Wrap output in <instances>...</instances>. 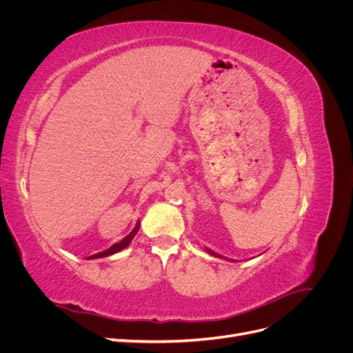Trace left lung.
<instances>
[{
    "instance_id": "8db88e82",
    "label": "left lung",
    "mask_w": 353,
    "mask_h": 353,
    "mask_svg": "<svg viewBox=\"0 0 353 353\" xmlns=\"http://www.w3.org/2000/svg\"><path fill=\"white\" fill-rule=\"evenodd\" d=\"M206 252H209L210 254H213V256H218V258H222L221 254H218V253H215V252H212V250H209V249H206Z\"/></svg>"
}]
</instances>
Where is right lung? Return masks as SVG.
I'll list each match as a JSON object with an SVG mask.
<instances>
[{"instance_id": "obj_1", "label": "right lung", "mask_w": 353, "mask_h": 353, "mask_svg": "<svg viewBox=\"0 0 353 353\" xmlns=\"http://www.w3.org/2000/svg\"><path fill=\"white\" fill-rule=\"evenodd\" d=\"M138 230H140V223L137 222V225H135V228L128 234V236L123 239V240H121V241H117V243H114L112 248H109L108 250H104V252H100V253H95V254H92V256H90L88 259H97V258H104V256H110V254H114V253H117V252H121V250H123L128 244H130L131 241H132V239L135 237V234L138 232Z\"/></svg>"}]
</instances>
